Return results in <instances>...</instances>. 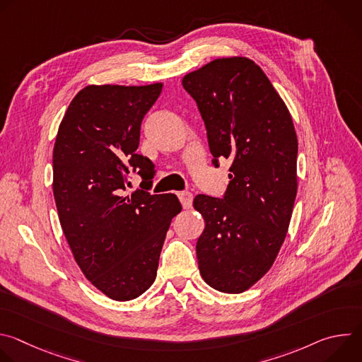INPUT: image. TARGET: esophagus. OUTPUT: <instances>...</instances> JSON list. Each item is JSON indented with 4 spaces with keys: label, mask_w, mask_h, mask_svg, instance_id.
Masks as SVG:
<instances>
[{
    "label": "esophagus",
    "mask_w": 362,
    "mask_h": 362,
    "mask_svg": "<svg viewBox=\"0 0 362 362\" xmlns=\"http://www.w3.org/2000/svg\"><path fill=\"white\" fill-rule=\"evenodd\" d=\"M177 197L182 203V206L185 209H189L192 206V202H193V194L190 192H179L177 193Z\"/></svg>",
    "instance_id": "obj_1"
}]
</instances>
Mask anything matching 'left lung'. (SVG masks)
I'll list each match as a JSON object with an SVG mask.
<instances>
[{"label": "left lung", "instance_id": "8db88e82", "mask_svg": "<svg viewBox=\"0 0 362 362\" xmlns=\"http://www.w3.org/2000/svg\"><path fill=\"white\" fill-rule=\"evenodd\" d=\"M182 84L208 130L214 165L232 162L222 199L193 200L204 219L199 271L214 289L240 293L271 269L286 238L298 189L296 132L285 101L246 57L216 59Z\"/></svg>", "mask_w": 362, "mask_h": 362}]
</instances>
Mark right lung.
Instances as JSON below:
<instances>
[{
  "instance_id": "obj_1",
  "label": "right lung",
  "mask_w": 362,
  "mask_h": 362,
  "mask_svg": "<svg viewBox=\"0 0 362 362\" xmlns=\"http://www.w3.org/2000/svg\"><path fill=\"white\" fill-rule=\"evenodd\" d=\"M162 83L87 86L71 100L53 150V193L62 229L84 276L115 300H130L156 279L176 194L122 196L129 170L151 185L153 163L137 154L141 120Z\"/></svg>"
}]
</instances>
